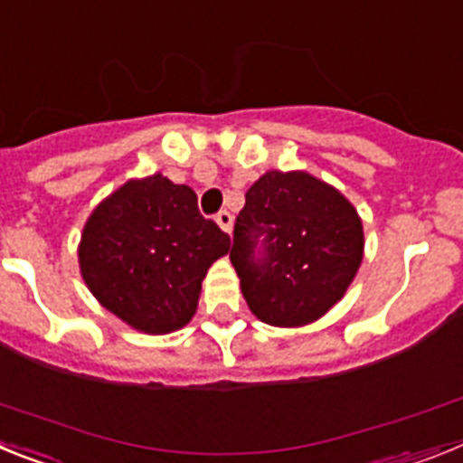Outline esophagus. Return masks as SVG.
I'll use <instances>...</instances> for the list:
<instances>
[{
    "instance_id": "obj_1",
    "label": "esophagus",
    "mask_w": 463,
    "mask_h": 463,
    "mask_svg": "<svg viewBox=\"0 0 463 463\" xmlns=\"http://www.w3.org/2000/svg\"><path fill=\"white\" fill-rule=\"evenodd\" d=\"M215 222L220 224V229H222V232L232 234V227H234V218H232V213L220 211L218 215H215Z\"/></svg>"
}]
</instances>
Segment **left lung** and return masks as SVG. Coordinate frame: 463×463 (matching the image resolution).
Listing matches in <instances>:
<instances>
[{
  "label": "left lung",
  "mask_w": 463,
  "mask_h": 463,
  "mask_svg": "<svg viewBox=\"0 0 463 463\" xmlns=\"http://www.w3.org/2000/svg\"><path fill=\"white\" fill-rule=\"evenodd\" d=\"M364 257L362 218L306 171H267L245 192L229 260L252 313L304 326L338 304Z\"/></svg>",
  "instance_id": "obj_1"
}]
</instances>
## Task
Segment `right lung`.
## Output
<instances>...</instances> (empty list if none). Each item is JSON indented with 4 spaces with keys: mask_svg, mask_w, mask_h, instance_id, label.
Segmentation results:
<instances>
[{
    "mask_svg": "<svg viewBox=\"0 0 463 463\" xmlns=\"http://www.w3.org/2000/svg\"><path fill=\"white\" fill-rule=\"evenodd\" d=\"M229 245L199 213L192 187L155 174L127 181L94 208L80 236V276L122 322L171 334L192 320L202 280Z\"/></svg>",
    "mask_w": 463,
    "mask_h": 463,
    "instance_id": "right-lung-1",
    "label": "right lung"
}]
</instances>
